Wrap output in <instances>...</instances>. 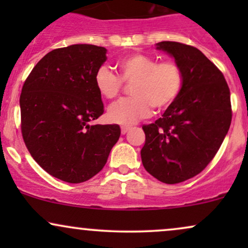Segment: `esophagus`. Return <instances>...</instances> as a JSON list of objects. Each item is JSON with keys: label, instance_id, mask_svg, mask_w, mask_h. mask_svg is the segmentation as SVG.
<instances>
[{"label": "esophagus", "instance_id": "1", "mask_svg": "<svg viewBox=\"0 0 248 248\" xmlns=\"http://www.w3.org/2000/svg\"><path fill=\"white\" fill-rule=\"evenodd\" d=\"M129 129H130L129 126H121V133L122 134H126Z\"/></svg>", "mask_w": 248, "mask_h": 248}]
</instances>
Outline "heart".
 Returning a JSON list of instances; mask_svg holds the SVG:
<instances>
[{
  "mask_svg": "<svg viewBox=\"0 0 248 248\" xmlns=\"http://www.w3.org/2000/svg\"><path fill=\"white\" fill-rule=\"evenodd\" d=\"M120 77L124 82H133L132 98L115 102L108 108L110 122L130 124L146 118L153 107L162 110L171 106L178 98L183 86V76L175 62H158L155 57L134 53L118 62ZM108 67L96 71L94 84L99 94L115 99L121 92L122 81Z\"/></svg>",
  "mask_w": 248,
  "mask_h": 248,
  "instance_id": "1",
  "label": "heart"
}]
</instances>
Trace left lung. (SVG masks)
Listing matches in <instances>:
<instances>
[{
    "label": "left lung",
    "mask_w": 248,
    "mask_h": 248,
    "mask_svg": "<svg viewBox=\"0 0 248 248\" xmlns=\"http://www.w3.org/2000/svg\"><path fill=\"white\" fill-rule=\"evenodd\" d=\"M155 46L175 59L183 86L162 118L142 127L141 158L150 175L176 184L197 175L215 157L231 124V99L223 73L202 51L177 42Z\"/></svg>",
    "instance_id": "8db88e82"
}]
</instances>
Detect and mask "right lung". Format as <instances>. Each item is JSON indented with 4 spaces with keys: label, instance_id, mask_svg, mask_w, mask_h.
<instances>
[{
    "label": "right lung",
    "instance_id": "obj_1",
    "mask_svg": "<svg viewBox=\"0 0 248 248\" xmlns=\"http://www.w3.org/2000/svg\"><path fill=\"white\" fill-rule=\"evenodd\" d=\"M107 50L75 44L37 62L22 88V135L37 163L53 177L81 183L106 164L119 124H92L104 113L94 84Z\"/></svg>",
    "mask_w": 248,
    "mask_h": 248
}]
</instances>
